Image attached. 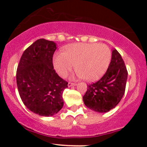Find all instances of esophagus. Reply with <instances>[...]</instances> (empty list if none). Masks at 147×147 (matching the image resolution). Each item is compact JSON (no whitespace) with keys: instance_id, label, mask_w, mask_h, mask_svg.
<instances>
[{"instance_id":"obj_1","label":"esophagus","mask_w":147,"mask_h":147,"mask_svg":"<svg viewBox=\"0 0 147 147\" xmlns=\"http://www.w3.org/2000/svg\"><path fill=\"white\" fill-rule=\"evenodd\" d=\"M68 87H72V86H76L77 85V83H73V82H68Z\"/></svg>"}]
</instances>
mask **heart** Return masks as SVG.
Listing matches in <instances>:
<instances>
[{
	"instance_id": "heart-1",
	"label": "heart",
	"mask_w": 147,
	"mask_h": 147,
	"mask_svg": "<svg viewBox=\"0 0 147 147\" xmlns=\"http://www.w3.org/2000/svg\"><path fill=\"white\" fill-rule=\"evenodd\" d=\"M111 59L112 51L105 44L76 43L67 47L64 53L55 54L53 65L62 78H65L75 65L77 75L91 82L105 74Z\"/></svg>"
}]
</instances>
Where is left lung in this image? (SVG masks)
Instances as JSON below:
<instances>
[{
  "mask_svg": "<svg viewBox=\"0 0 147 147\" xmlns=\"http://www.w3.org/2000/svg\"><path fill=\"white\" fill-rule=\"evenodd\" d=\"M127 67L119 52L114 49L106 73L97 82L88 84L83 96L84 105L97 112H107L115 108L124 94L127 80Z\"/></svg>",
  "mask_w": 147,
  "mask_h": 147,
  "instance_id": "8db88e82",
  "label": "left lung"
}]
</instances>
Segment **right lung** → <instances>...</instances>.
<instances>
[{
	"label": "right lung",
	"mask_w": 147,
	"mask_h": 147,
	"mask_svg": "<svg viewBox=\"0 0 147 147\" xmlns=\"http://www.w3.org/2000/svg\"><path fill=\"white\" fill-rule=\"evenodd\" d=\"M57 49L53 41L39 39L21 56L16 72L19 94L29 110L51 117L63 108V93L68 82L56 73L53 57Z\"/></svg>",
	"instance_id": "1"
}]
</instances>
